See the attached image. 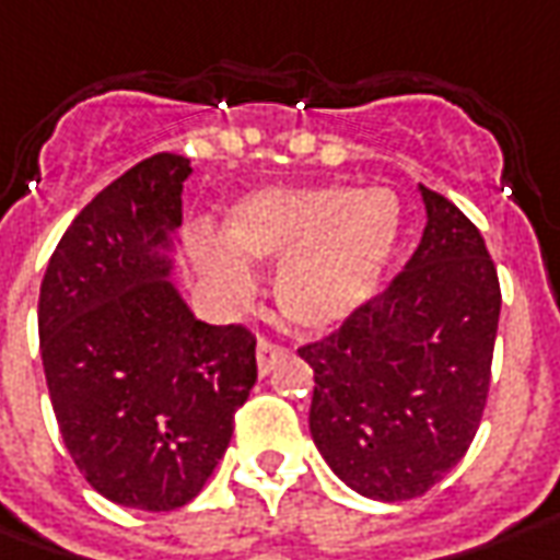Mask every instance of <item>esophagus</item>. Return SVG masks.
I'll return each mask as SVG.
<instances>
[{
    "label": "esophagus",
    "instance_id": "obj_1",
    "mask_svg": "<svg viewBox=\"0 0 560 560\" xmlns=\"http://www.w3.org/2000/svg\"><path fill=\"white\" fill-rule=\"evenodd\" d=\"M281 346H276L272 340H266V337H260L257 340V368H260V374H269L272 371V364L281 359Z\"/></svg>",
    "mask_w": 560,
    "mask_h": 560
}]
</instances>
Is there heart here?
Wrapping results in <instances>:
<instances>
[{
	"label": "heart",
	"mask_w": 560,
	"mask_h": 560,
	"mask_svg": "<svg viewBox=\"0 0 560 560\" xmlns=\"http://www.w3.org/2000/svg\"><path fill=\"white\" fill-rule=\"evenodd\" d=\"M401 235V205L389 189L343 184L272 186L226 211L230 248H201L205 279L226 303L248 300V260H281L276 303L303 330L343 325L376 294Z\"/></svg>",
	"instance_id": "obj_1"
}]
</instances>
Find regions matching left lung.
I'll return each mask as SVG.
<instances>
[{
    "instance_id": "obj_1",
    "label": "left lung",
    "mask_w": 560,
    "mask_h": 560,
    "mask_svg": "<svg viewBox=\"0 0 560 560\" xmlns=\"http://www.w3.org/2000/svg\"><path fill=\"white\" fill-rule=\"evenodd\" d=\"M425 230L408 266L340 328L300 349L315 374L310 432L368 500L423 497L466 456L488 405L500 279L481 232L420 186Z\"/></svg>"
}]
</instances>
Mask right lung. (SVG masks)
I'll list each match as a JSON object with an SVG mask.
<instances>
[{"label":"right lung","instance_id":"obj_1","mask_svg":"<svg viewBox=\"0 0 560 560\" xmlns=\"http://www.w3.org/2000/svg\"><path fill=\"white\" fill-rule=\"evenodd\" d=\"M189 159L159 152L101 189L57 242L39 349L60 439L91 488L143 512L186 505L257 383L254 334L199 322L171 281Z\"/></svg>","mask_w":560,"mask_h":560}]
</instances>
